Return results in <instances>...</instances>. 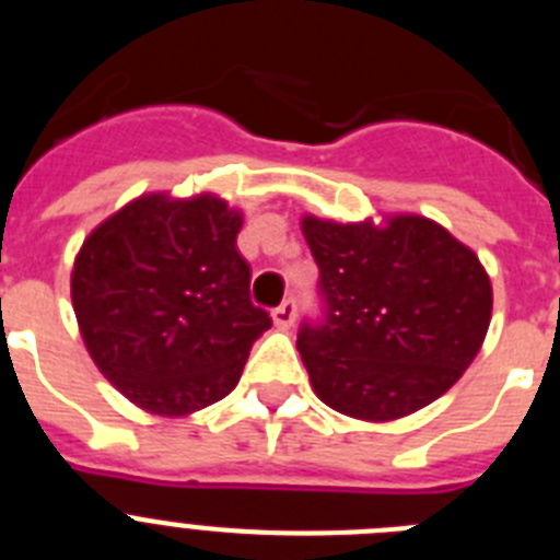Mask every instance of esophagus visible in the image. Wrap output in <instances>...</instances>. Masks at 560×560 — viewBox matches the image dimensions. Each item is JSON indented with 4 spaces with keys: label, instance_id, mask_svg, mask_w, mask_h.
Wrapping results in <instances>:
<instances>
[{
    "label": "esophagus",
    "instance_id": "esophagus-1",
    "mask_svg": "<svg viewBox=\"0 0 560 560\" xmlns=\"http://www.w3.org/2000/svg\"><path fill=\"white\" fill-rule=\"evenodd\" d=\"M271 319H275L277 328L289 330L291 325H294V319H296V303H294V300H285L283 305H277V308L271 311Z\"/></svg>",
    "mask_w": 560,
    "mask_h": 560
}]
</instances>
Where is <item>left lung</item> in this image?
Returning a JSON list of instances; mask_svg holds the SVG:
<instances>
[{"instance_id":"8db88e82","label":"left lung","mask_w":560,"mask_h":560,"mask_svg":"<svg viewBox=\"0 0 560 560\" xmlns=\"http://www.w3.org/2000/svg\"><path fill=\"white\" fill-rule=\"evenodd\" d=\"M319 266L323 323L296 350L311 387L348 418L398 420L452 389L491 325V277L479 257L423 215L384 224L303 219Z\"/></svg>"}]
</instances>
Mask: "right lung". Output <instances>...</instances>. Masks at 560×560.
Masks as SVG:
<instances>
[{"label":"right lung","instance_id":"1","mask_svg":"<svg viewBox=\"0 0 560 560\" xmlns=\"http://www.w3.org/2000/svg\"><path fill=\"white\" fill-rule=\"evenodd\" d=\"M244 215L201 192H148L83 241L72 308L103 375L151 415L182 418L235 389L271 319L249 300Z\"/></svg>","mask_w":560,"mask_h":560}]
</instances>
